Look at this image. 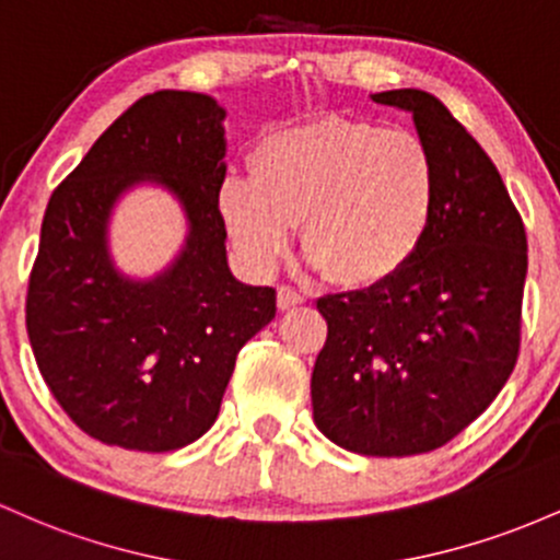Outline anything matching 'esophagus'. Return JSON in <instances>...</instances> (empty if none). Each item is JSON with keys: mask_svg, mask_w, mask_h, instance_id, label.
<instances>
[{"mask_svg": "<svg viewBox=\"0 0 560 560\" xmlns=\"http://www.w3.org/2000/svg\"><path fill=\"white\" fill-rule=\"evenodd\" d=\"M304 304V296L291 285H280L278 288V306L280 310H293V306Z\"/></svg>", "mask_w": 560, "mask_h": 560, "instance_id": "esophagus-1", "label": "esophagus"}]
</instances>
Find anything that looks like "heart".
<instances>
[{
    "instance_id": "obj_1",
    "label": "heart",
    "mask_w": 560,
    "mask_h": 560,
    "mask_svg": "<svg viewBox=\"0 0 560 560\" xmlns=\"http://www.w3.org/2000/svg\"><path fill=\"white\" fill-rule=\"evenodd\" d=\"M250 177L230 174L217 209L254 272H272L301 224V248L343 288H375L405 272L442 203L431 148L416 131L328 116L267 135Z\"/></svg>"
}]
</instances>
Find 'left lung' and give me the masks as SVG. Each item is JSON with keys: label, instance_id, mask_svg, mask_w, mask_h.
<instances>
[{"label": "left lung", "instance_id": "obj_1", "mask_svg": "<svg viewBox=\"0 0 560 560\" xmlns=\"http://www.w3.org/2000/svg\"><path fill=\"white\" fill-rule=\"evenodd\" d=\"M373 100L412 113L436 159L442 203L405 272L317 301L328 341L314 362L312 410L338 447L407 457L452 442L511 378L526 232L498 166L433 94Z\"/></svg>", "mask_w": 560, "mask_h": 560}]
</instances>
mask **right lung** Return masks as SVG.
Listing matches in <instances>:
<instances>
[{
	"label": "right lung",
	"mask_w": 560,
	"mask_h": 560,
	"mask_svg": "<svg viewBox=\"0 0 560 560\" xmlns=\"http://www.w3.org/2000/svg\"><path fill=\"white\" fill-rule=\"evenodd\" d=\"M224 110L200 92L161 90L124 110L55 187L28 278L26 328L66 416L110 447L172 452L219 416L237 351L275 317V288L232 278L217 192ZM153 178L186 209L183 254L153 281L117 275L107 217Z\"/></svg>",
	"instance_id": "1"
}]
</instances>
